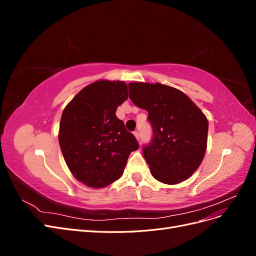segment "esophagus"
Here are the masks:
<instances>
[{
    "mask_svg": "<svg viewBox=\"0 0 256 256\" xmlns=\"http://www.w3.org/2000/svg\"><path fill=\"white\" fill-rule=\"evenodd\" d=\"M134 136H136V140H138V141H140V134H138V131H134Z\"/></svg>",
    "mask_w": 256,
    "mask_h": 256,
    "instance_id": "esophagus-1",
    "label": "esophagus"
}]
</instances>
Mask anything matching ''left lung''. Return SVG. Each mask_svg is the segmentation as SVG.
Here are the masks:
<instances>
[{
	"label": "left lung",
	"mask_w": 256,
	"mask_h": 256,
	"mask_svg": "<svg viewBox=\"0 0 256 256\" xmlns=\"http://www.w3.org/2000/svg\"><path fill=\"white\" fill-rule=\"evenodd\" d=\"M129 98L148 112L152 138L143 154L157 180L176 184L194 173L207 147L208 120L180 90L161 83L131 82Z\"/></svg>",
	"instance_id": "8db88e82"
}]
</instances>
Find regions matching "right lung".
Here are the masks:
<instances>
[{"instance_id": "add662e5", "label": "right lung", "mask_w": 256, "mask_h": 256, "mask_svg": "<svg viewBox=\"0 0 256 256\" xmlns=\"http://www.w3.org/2000/svg\"><path fill=\"white\" fill-rule=\"evenodd\" d=\"M127 98L125 82L99 80L81 90L62 114V154L72 175L88 187L104 188L118 180L130 152L138 148L115 114Z\"/></svg>"}]
</instances>
